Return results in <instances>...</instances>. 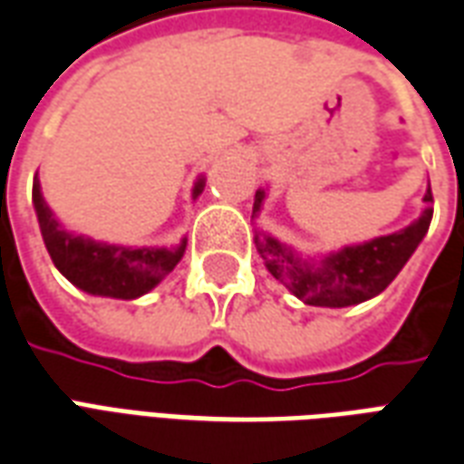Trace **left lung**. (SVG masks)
<instances>
[{"instance_id":"1","label":"left lung","mask_w":464,"mask_h":464,"mask_svg":"<svg viewBox=\"0 0 464 464\" xmlns=\"http://www.w3.org/2000/svg\"><path fill=\"white\" fill-rule=\"evenodd\" d=\"M263 201L266 188H258L253 198V218H258ZM422 201V213L405 228L370 241L343 246L321 258H303L301 253L293 251L291 246H285L263 228H256L253 241L268 273L305 305L348 308L380 295L410 261L432 221L430 186Z\"/></svg>"}]
</instances>
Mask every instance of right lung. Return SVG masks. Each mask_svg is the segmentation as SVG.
Listing matches in <instances>:
<instances>
[{
    "mask_svg": "<svg viewBox=\"0 0 464 464\" xmlns=\"http://www.w3.org/2000/svg\"><path fill=\"white\" fill-rule=\"evenodd\" d=\"M206 186V179L198 176L193 183V198H198ZM36 221L42 228V238L52 261L79 291L102 298L133 301L143 293L153 291L169 273L179 266L186 253V238L171 248L166 246H116V243L94 241L84 233H74L56 221L42 193V183L34 176L32 188Z\"/></svg>",
    "mask_w": 464,
    "mask_h": 464,
    "instance_id": "1",
    "label": "right lung"
}]
</instances>
